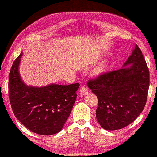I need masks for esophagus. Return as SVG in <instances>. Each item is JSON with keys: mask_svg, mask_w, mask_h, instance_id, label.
Segmentation results:
<instances>
[{"mask_svg": "<svg viewBox=\"0 0 157 157\" xmlns=\"http://www.w3.org/2000/svg\"><path fill=\"white\" fill-rule=\"evenodd\" d=\"M88 92V88H86V86H82L80 87V88H79V93H80L82 95H86Z\"/></svg>", "mask_w": 157, "mask_h": 157, "instance_id": "34e87169", "label": "esophagus"}]
</instances>
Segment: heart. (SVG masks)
<instances>
[{
    "label": "heart",
    "instance_id": "heart-1",
    "mask_svg": "<svg viewBox=\"0 0 157 157\" xmlns=\"http://www.w3.org/2000/svg\"><path fill=\"white\" fill-rule=\"evenodd\" d=\"M105 69H106V63L105 62H101L94 70V74H95V75L101 74L104 71Z\"/></svg>",
    "mask_w": 157,
    "mask_h": 157
}]
</instances>
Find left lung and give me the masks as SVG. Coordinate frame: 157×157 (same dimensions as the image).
I'll use <instances>...</instances> for the list:
<instances>
[{
  "mask_svg": "<svg viewBox=\"0 0 157 157\" xmlns=\"http://www.w3.org/2000/svg\"><path fill=\"white\" fill-rule=\"evenodd\" d=\"M87 85L98 99L96 117L104 129H121L135 121L146 104L150 85L149 70L137 44L123 68L99 75Z\"/></svg>",
  "mask_w": 157,
  "mask_h": 157,
  "instance_id": "left-lung-1",
  "label": "left lung"
}]
</instances>
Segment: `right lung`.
I'll list each match as a JSON object with an SVG mask.
<instances>
[{"label":"right lung","instance_id":"add662e5","mask_svg":"<svg viewBox=\"0 0 157 157\" xmlns=\"http://www.w3.org/2000/svg\"><path fill=\"white\" fill-rule=\"evenodd\" d=\"M22 55V53L13 62L9 75V98L14 115L34 133L41 135L58 133L70 115L79 84L27 86L18 71Z\"/></svg>","mask_w":157,"mask_h":157}]
</instances>
